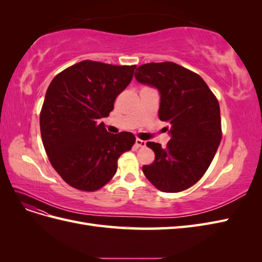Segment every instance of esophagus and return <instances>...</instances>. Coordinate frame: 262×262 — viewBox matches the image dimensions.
<instances>
[{
    "instance_id": "34e87169",
    "label": "esophagus",
    "mask_w": 262,
    "mask_h": 262,
    "mask_svg": "<svg viewBox=\"0 0 262 262\" xmlns=\"http://www.w3.org/2000/svg\"><path fill=\"white\" fill-rule=\"evenodd\" d=\"M136 145L138 147H144L146 145V142L143 141V140H141V139H137L136 140Z\"/></svg>"
}]
</instances>
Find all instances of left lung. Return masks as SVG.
<instances>
[{
    "mask_svg": "<svg viewBox=\"0 0 262 262\" xmlns=\"http://www.w3.org/2000/svg\"><path fill=\"white\" fill-rule=\"evenodd\" d=\"M134 76L160 92L158 117L169 123L171 136L165 147L147 142L155 161L142 170L161 191H184L202 178L220 145L217 98L199 74L173 62L142 64Z\"/></svg>",
    "mask_w": 262,
    "mask_h": 262,
    "instance_id": "8db88e82",
    "label": "left lung"
}]
</instances>
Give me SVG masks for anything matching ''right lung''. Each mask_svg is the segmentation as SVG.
I'll use <instances>...</instances> for the list:
<instances>
[{"label":"right lung","instance_id":"right-lung-1","mask_svg":"<svg viewBox=\"0 0 262 262\" xmlns=\"http://www.w3.org/2000/svg\"><path fill=\"white\" fill-rule=\"evenodd\" d=\"M136 68L84 60L51 81L40 112L41 139L52 167L71 187L89 192L104 187L118 158L136 143L131 132L112 134L100 122Z\"/></svg>","mask_w":262,"mask_h":262}]
</instances>
